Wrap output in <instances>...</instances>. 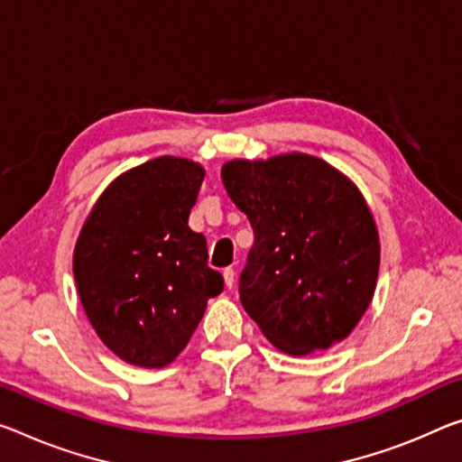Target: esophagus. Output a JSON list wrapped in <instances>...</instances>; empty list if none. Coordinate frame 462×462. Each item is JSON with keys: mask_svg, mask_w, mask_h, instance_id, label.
<instances>
[{"mask_svg": "<svg viewBox=\"0 0 462 462\" xmlns=\"http://www.w3.org/2000/svg\"><path fill=\"white\" fill-rule=\"evenodd\" d=\"M234 282H236V271H234L232 267H228V269H224V283H226V288H234Z\"/></svg>", "mask_w": 462, "mask_h": 462, "instance_id": "esophagus-1", "label": "esophagus"}]
</instances>
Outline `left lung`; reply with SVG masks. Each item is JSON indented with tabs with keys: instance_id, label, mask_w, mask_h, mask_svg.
Instances as JSON below:
<instances>
[{
	"instance_id": "1",
	"label": "left lung",
	"mask_w": 462,
	"mask_h": 462,
	"mask_svg": "<svg viewBox=\"0 0 462 462\" xmlns=\"http://www.w3.org/2000/svg\"><path fill=\"white\" fill-rule=\"evenodd\" d=\"M222 180L254 232L238 294L277 349L309 356L346 339L374 296L380 243L347 177L309 153L232 160Z\"/></svg>"
}]
</instances>
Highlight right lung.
I'll list each match as a JSON object with an SVG mask.
<instances>
[{
  "instance_id": "obj_1",
  "label": "right lung",
  "mask_w": 462,
  "mask_h": 462,
  "mask_svg": "<svg viewBox=\"0 0 462 462\" xmlns=\"http://www.w3.org/2000/svg\"><path fill=\"white\" fill-rule=\"evenodd\" d=\"M203 168L160 156L115 179L73 251L84 312L102 343L139 368L171 364L195 333L224 277L189 228Z\"/></svg>"
}]
</instances>
